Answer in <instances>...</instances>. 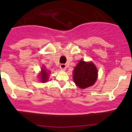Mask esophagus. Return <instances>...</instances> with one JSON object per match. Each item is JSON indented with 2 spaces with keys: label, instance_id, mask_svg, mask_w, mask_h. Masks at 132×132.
Wrapping results in <instances>:
<instances>
[{
  "label": "esophagus",
  "instance_id": "obj_1",
  "mask_svg": "<svg viewBox=\"0 0 132 132\" xmlns=\"http://www.w3.org/2000/svg\"><path fill=\"white\" fill-rule=\"evenodd\" d=\"M60 69L63 71H65L66 69V65L65 64H61L60 65Z\"/></svg>",
  "mask_w": 132,
  "mask_h": 132
}]
</instances>
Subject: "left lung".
Here are the masks:
<instances>
[{
    "label": "left lung",
    "instance_id": "obj_1",
    "mask_svg": "<svg viewBox=\"0 0 132 132\" xmlns=\"http://www.w3.org/2000/svg\"><path fill=\"white\" fill-rule=\"evenodd\" d=\"M73 71L74 82L79 88L85 89L92 86L97 79V69L92 62L80 60Z\"/></svg>",
    "mask_w": 132,
    "mask_h": 132
}]
</instances>
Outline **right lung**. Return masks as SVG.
I'll use <instances>...</instances> for the list:
<instances>
[{
  "mask_svg": "<svg viewBox=\"0 0 132 132\" xmlns=\"http://www.w3.org/2000/svg\"><path fill=\"white\" fill-rule=\"evenodd\" d=\"M48 75H49V72H48L45 69H42L40 74L41 81L42 82H46L48 79Z\"/></svg>",
  "mask_w": 132,
  "mask_h": 132,
  "instance_id": "obj_1",
  "label": "right lung"
}]
</instances>
